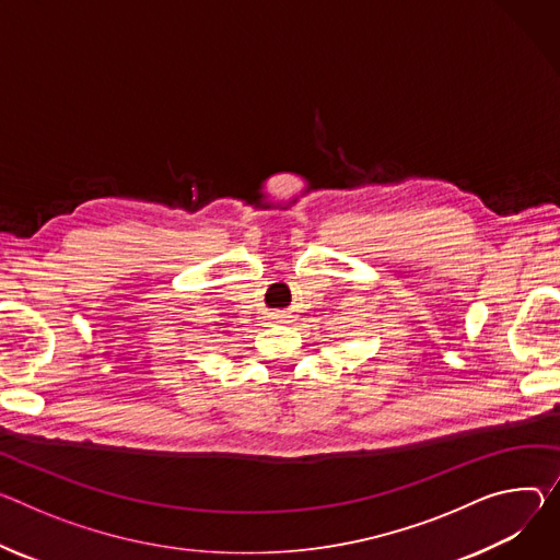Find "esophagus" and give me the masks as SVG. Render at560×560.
Returning <instances> with one entry per match:
<instances>
[{"label": "esophagus", "instance_id": "esophagus-1", "mask_svg": "<svg viewBox=\"0 0 560 560\" xmlns=\"http://www.w3.org/2000/svg\"><path fill=\"white\" fill-rule=\"evenodd\" d=\"M270 317L277 319V322H288V315H283V313H272Z\"/></svg>", "mask_w": 560, "mask_h": 560}]
</instances>
